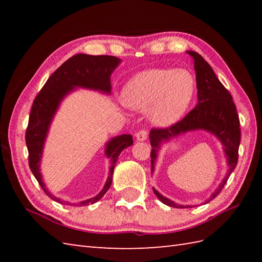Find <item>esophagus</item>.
I'll use <instances>...</instances> for the list:
<instances>
[{
	"mask_svg": "<svg viewBox=\"0 0 262 262\" xmlns=\"http://www.w3.org/2000/svg\"><path fill=\"white\" fill-rule=\"evenodd\" d=\"M148 136V132L145 129H142L136 133V140L137 141H145Z\"/></svg>",
	"mask_w": 262,
	"mask_h": 262,
	"instance_id": "1",
	"label": "esophagus"
}]
</instances>
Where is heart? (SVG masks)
<instances>
[{
    "mask_svg": "<svg viewBox=\"0 0 262 262\" xmlns=\"http://www.w3.org/2000/svg\"><path fill=\"white\" fill-rule=\"evenodd\" d=\"M194 93L196 80L190 71L153 69L142 72L127 83L124 100L133 109H148L153 124L164 127L185 115Z\"/></svg>",
    "mask_w": 262,
    "mask_h": 262,
    "instance_id": "heart-1",
    "label": "heart"
}]
</instances>
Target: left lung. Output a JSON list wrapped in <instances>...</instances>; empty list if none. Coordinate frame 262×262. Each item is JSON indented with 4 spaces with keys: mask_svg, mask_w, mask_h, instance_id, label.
<instances>
[{
    "mask_svg": "<svg viewBox=\"0 0 262 262\" xmlns=\"http://www.w3.org/2000/svg\"><path fill=\"white\" fill-rule=\"evenodd\" d=\"M194 59L196 71L197 97L198 104L176 124L164 128H152L149 133L152 151H151V170L154 171V162L161 143L171 137L188 130L205 129L214 134L224 145V149L229 162V171L219 188L206 203L217 197L224 188L229 177L235 169L238 160V146L241 141L240 119L233 98L227 89L217 79L213 69L196 52H187ZM154 193L163 204L171 207H190L174 204L153 189Z\"/></svg>",
    "mask_w": 262,
    "mask_h": 262,
    "instance_id": "8db88e82",
    "label": "left lung"
}]
</instances>
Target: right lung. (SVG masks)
<instances>
[{"instance_id":"right-lung-1","label":"right lung","mask_w":262,"mask_h":262,"mask_svg":"<svg viewBox=\"0 0 262 262\" xmlns=\"http://www.w3.org/2000/svg\"><path fill=\"white\" fill-rule=\"evenodd\" d=\"M119 62L120 59L115 56H109V55L92 56V55L86 54H76L64 62L49 76L45 85L41 88V90L33 100L26 130V144L28 153H29L28 161H29L30 170L42 190L55 202L60 204L65 203L47 191L41 180L40 172H39V162H40L43 142H45L48 127L51 125L55 111L62 99L75 86L93 89V90L110 93V75ZM133 143L134 142H133L132 135H120L113 138L107 144L105 154L108 158H111V162H113L107 182H105L101 192L96 197L81 202L77 204V206H85L96 203L108 191L111 182H113V173L117 158L122 149L133 145Z\"/></svg>"}]
</instances>
